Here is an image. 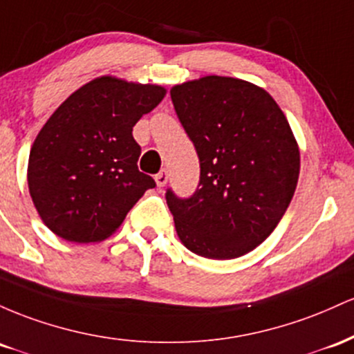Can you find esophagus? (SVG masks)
Returning <instances> with one entry per match:
<instances>
[{"mask_svg":"<svg viewBox=\"0 0 354 354\" xmlns=\"http://www.w3.org/2000/svg\"><path fill=\"white\" fill-rule=\"evenodd\" d=\"M167 180H169V172H167V170H160V172L156 176V182H157L158 187H164V185L167 184Z\"/></svg>","mask_w":354,"mask_h":354,"instance_id":"34e87169","label":"esophagus"}]
</instances>
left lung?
<instances>
[{
  "instance_id": "left-lung-1",
  "label": "left lung",
  "mask_w": 354,
  "mask_h": 354,
  "mask_svg": "<svg viewBox=\"0 0 354 354\" xmlns=\"http://www.w3.org/2000/svg\"><path fill=\"white\" fill-rule=\"evenodd\" d=\"M174 109L201 162L196 192L167 189L178 239L207 259L241 257L264 242L291 204L299 149L268 91L230 77L170 90Z\"/></svg>"
}]
</instances>
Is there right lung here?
I'll use <instances>...</instances> for the list:
<instances>
[{
	"label": "right lung",
	"mask_w": 354,
	"mask_h": 354,
	"mask_svg": "<svg viewBox=\"0 0 354 354\" xmlns=\"http://www.w3.org/2000/svg\"><path fill=\"white\" fill-rule=\"evenodd\" d=\"M164 97V86L100 77L55 110L28 162L30 196L51 232L80 244L106 239L156 187L138 170L132 130Z\"/></svg>",
	"instance_id": "obj_1"
}]
</instances>
